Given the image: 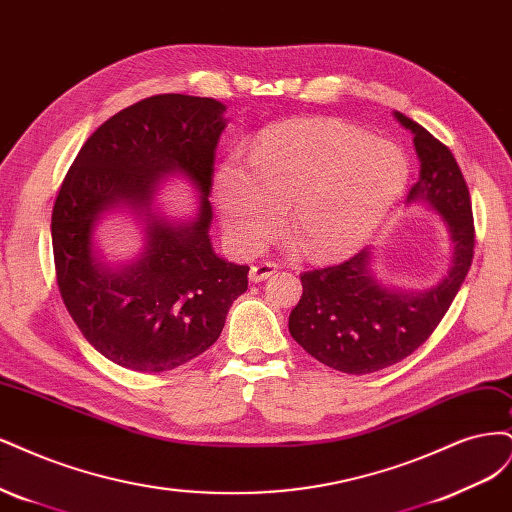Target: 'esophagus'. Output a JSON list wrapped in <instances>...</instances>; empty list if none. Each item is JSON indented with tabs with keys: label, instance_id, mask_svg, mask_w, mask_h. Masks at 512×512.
I'll list each match as a JSON object with an SVG mask.
<instances>
[{
	"label": "esophagus",
	"instance_id": "34e87169",
	"mask_svg": "<svg viewBox=\"0 0 512 512\" xmlns=\"http://www.w3.org/2000/svg\"><path fill=\"white\" fill-rule=\"evenodd\" d=\"M276 272H278V268L274 266V263L263 261V263H257V266L251 268L249 280H251V283H261V280H268V278L274 276Z\"/></svg>",
	"mask_w": 512,
	"mask_h": 512
}]
</instances>
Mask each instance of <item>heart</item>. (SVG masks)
Returning a JSON list of instances; mask_svg holds the SVG:
<instances>
[{"instance_id": "b5f03b06", "label": "heart", "mask_w": 512, "mask_h": 512, "mask_svg": "<svg viewBox=\"0 0 512 512\" xmlns=\"http://www.w3.org/2000/svg\"><path fill=\"white\" fill-rule=\"evenodd\" d=\"M408 163L398 146L338 119H291L263 129L251 157L227 155L212 200L227 242L257 253L285 229L308 257L353 251L398 202Z\"/></svg>"}]
</instances>
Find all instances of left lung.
<instances>
[{
  "label": "left lung",
  "mask_w": 512,
  "mask_h": 512,
  "mask_svg": "<svg viewBox=\"0 0 512 512\" xmlns=\"http://www.w3.org/2000/svg\"><path fill=\"white\" fill-rule=\"evenodd\" d=\"M393 117L412 134L421 163L406 204L438 214L451 261L427 289H402L378 278L370 246L340 266L300 276L304 293L289 315V332L306 353L346 374L378 372L419 349L455 300L474 255L472 202L453 153L402 112Z\"/></svg>",
  "instance_id": "1"
}]
</instances>
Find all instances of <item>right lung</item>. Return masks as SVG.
Returning a JSON list of instances; mask_svg holds the SVG:
<instances>
[{"label": "right lung", "instance_id": "1", "mask_svg": "<svg viewBox=\"0 0 512 512\" xmlns=\"http://www.w3.org/2000/svg\"><path fill=\"white\" fill-rule=\"evenodd\" d=\"M225 110L212 97H146L93 131L59 189L51 234L63 304L93 349L121 368L166 372L202 355L249 285V266L223 259L210 240ZM174 175L196 191L189 218L158 202ZM110 213H129L143 232L141 253L125 264L108 262L96 242Z\"/></svg>", "mask_w": 512, "mask_h": 512}]
</instances>
